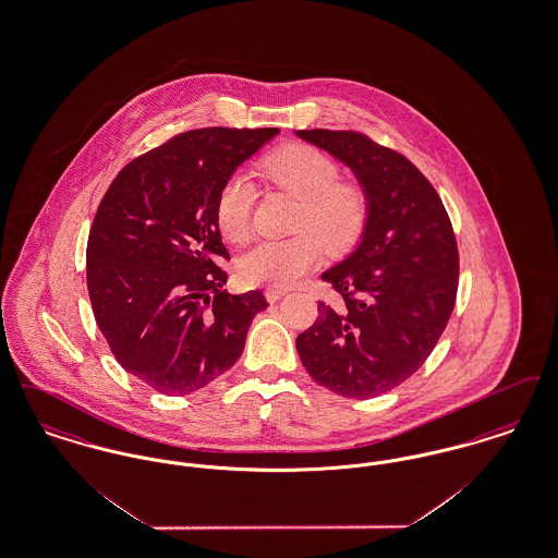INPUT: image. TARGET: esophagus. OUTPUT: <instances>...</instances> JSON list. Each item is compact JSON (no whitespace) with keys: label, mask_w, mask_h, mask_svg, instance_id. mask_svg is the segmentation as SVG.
Here are the masks:
<instances>
[{"label":"esophagus","mask_w":558,"mask_h":558,"mask_svg":"<svg viewBox=\"0 0 558 558\" xmlns=\"http://www.w3.org/2000/svg\"><path fill=\"white\" fill-rule=\"evenodd\" d=\"M264 294H266V299L269 303H276L278 299H282V296L287 294V291H282V289H266Z\"/></svg>","instance_id":"34e87169"}]
</instances>
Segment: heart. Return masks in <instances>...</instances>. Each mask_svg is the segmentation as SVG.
I'll use <instances>...</instances> for the list:
<instances>
[{"label":"heart","mask_w":558,"mask_h":558,"mask_svg":"<svg viewBox=\"0 0 558 558\" xmlns=\"http://www.w3.org/2000/svg\"><path fill=\"white\" fill-rule=\"evenodd\" d=\"M259 173L301 201L291 239L253 242L239 259V276L251 287L287 289L318 266L324 244L345 251L364 232L368 194L355 182H343L339 162L310 144H289L259 162ZM253 186L232 175L217 194L219 232L242 242L251 232Z\"/></svg>","instance_id":"b5f03b06"}]
</instances>
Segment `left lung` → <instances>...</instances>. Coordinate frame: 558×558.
<instances>
[{
    "mask_svg": "<svg viewBox=\"0 0 558 558\" xmlns=\"http://www.w3.org/2000/svg\"><path fill=\"white\" fill-rule=\"evenodd\" d=\"M294 135L341 160L368 194L360 242L322 274L341 301L319 303L296 351L332 393L376 398L418 371L448 326L458 291L450 217L425 175L396 150L355 132Z\"/></svg>",
    "mask_w": 558,
    "mask_h": 558,
    "instance_id": "left-lung-1",
    "label": "left lung"
}]
</instances>
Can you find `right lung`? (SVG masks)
<instances>
[{
  "mask_svg": "<svg viewBox=\"0 0 558 558\" xmlns=\"http://www.w3.org/2000/svg\"><path fill=\"white\" fill-rule=\"evenodd\" d=\"M280 130L180 133L114 178L87 239L92 310L117 362L165 396L230 371L262 291H223L230 259L215 217L226 180Z\"/></svg>",
  "mask_w": 558,
  "mask_h": 558,
  "instance_id": "add662e5",
  "label": "right lung"
}]
</instances>
